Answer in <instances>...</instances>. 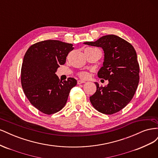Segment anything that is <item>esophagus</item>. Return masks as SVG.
I'll list each match as a JSON object with an SVG mask.
<instances>
[{"instance_id":"34e87169","label":"esophagus","mask_w":158,"mask_h":158,"mask_svg":"<svg viewBox=\"0 0 158 158\" xmlns=\"http://www.w3.org/2000/svg\"><path fill=\"white\" fill-rule=\"evenodd\" d=\"M85 82L84 80H79L77 81V83L78 84H83V83H85Z\"/></svg>"}]
</instances>
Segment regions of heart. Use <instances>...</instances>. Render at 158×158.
<instances>
[{
  "label": "heart",
  "instance_id": "heart-1",
  "mask_svg": "<svg viewBox=\"0 0 158 158\" xmlns=\"http://www.w3.org/2000/svg\"><path fill=\"white\" fill-rule=\"evenodd\" d=\"M78 76L82 78H88L89 74L87 73V72L84 71V72H81V73H80L78 74Z\"/></svg>",
  "mask_w": 158,
  "mask_h": 158
}]
</instances>
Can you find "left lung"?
Returning <instances> with one entry per match:
<instances>
[{"mask_svg": "<svg viewBox=\"0 0 158 158\" xmlns=\"http://www.w3.org/2000/svg\"><path fill=\"white\" fill-rule=\"evenodd\" d=\"M84 44L103 49V66L98 76L109 81L105 87L95 82L97 90L89 98L91 103L103 114L118 112L131 101L139 83L140 66L135 48L130 43L115 35H107L94 42Z\"/></svg>", "mask_w": 158, "mask_h": 158, "instance_id": "obj_1", "label": "left lung"}]
</instances>
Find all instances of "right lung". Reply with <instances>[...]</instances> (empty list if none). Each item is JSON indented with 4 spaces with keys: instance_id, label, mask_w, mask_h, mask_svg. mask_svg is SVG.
Wrapping results in <instances>:
<instances>
[{
    "instance_id": "right-lung-1",
    "label": "right lung",
    "mask_w": 158,
    "mask_h": 158,
    "mask_svg": "<svg viewBox=\"0 0 158 158\" xmlns=\"http://www.w3.org/2000/svg\"><path fill=\"white\" fill-rule=\"evenodd\" d=\"M73 45L59 40H46L31 45L23 57L21 84L33 106L47 114L58 112L67 102L71 89L77 84L73 78L62 82L55 74L74 49Z\"/></svg>"
}]
</instances>
